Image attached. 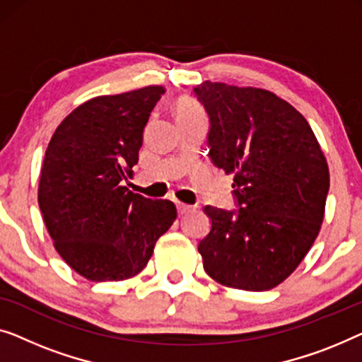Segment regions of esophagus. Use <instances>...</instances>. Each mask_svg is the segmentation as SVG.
Wrapping results in <instances>:
<instances>
[{
	"instance_id": "34e87169",
	"label": "esophagus",
	"mask_w": 362,
	"mask_h": 362,
	"mask_svg": "<svg viewBox=\"0 0 362 362\" xmlns=\"http://www.w3.org/2000/svg\"><path fill=\"white\" fill-rule=\"evenodd\" d=\"M192 208H193V206H190V205H185V203L177 202V210H179L180 215H185V213L192 211Z\"/></svg>"
}]
</instances>
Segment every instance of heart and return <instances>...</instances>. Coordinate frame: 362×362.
<instances>
[{"label": "heart", "instance_id": "1", "mask_svg": "<svg viewBox=\"0 0 362 362\" xmlns=\"http://www.w3.org/2000/svg\"><path fill=\"white\" fill-rule=\"evenodd\" d=\"M175 115L177 118H193V116H205L203 115L202 106L197 101L183 98L179 100V103L175 105Z\"/></svg>", "mask_w": 362, "mask_h": 362}]
</instances>
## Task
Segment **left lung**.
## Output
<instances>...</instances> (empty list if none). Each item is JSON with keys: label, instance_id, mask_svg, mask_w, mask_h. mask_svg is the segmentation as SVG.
<instances>
[{"label": "left lung", "instance_id": "8db88e82", "mask_svg": "<svg viewBox=\"0 0 362 362\" xmlns=\"http://www.w3.org/2000/svg\"><path fill=\"white\" fill-rule=\"evenodd\" d=\"M208 147L233 174L238 210L205 206L211 230L198 244L203 269L231 288L262 292L303 261L325 216L329 170L308 121L269 90L203 81Z\"/></svg>", "mask_w": 362, "mask_h": 362}]
</instances>
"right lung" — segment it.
<instances>
[{
    "label": "right lung",
    "instance_id": "add662e5",
    "mask_svg": "<svg viewBox=\"0 0 362 362\" xmlns=\"http://www.w3.org/2000/svg\"><path fill=\"white\" fill-rule=\"evenodd\" d=\"M160 85L103 95L75 108L50 139L37 202L60 257L93 282L126 281L147 266L177 218L169 200L124 187Z\"/></svg>",
    "mask_w": 362,
    "mask_h": 362
}]
</instances>
